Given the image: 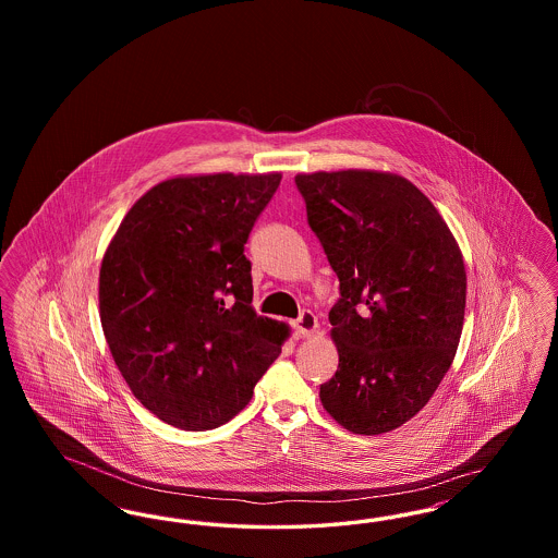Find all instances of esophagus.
<instances>
[{"mask_svg":"<svg viewBox=\"0 0 558 558\" xmlns=\"http://www.w3.org/2000/svg\"><path fill=\"white\" fill-rule=\"evenodd\" d=\"M292 328L296 335L301 337H310L318 330V316L312 312V310H305L301 312V316L292 322Z\"/></svg>","mask_w":558,"mask_h":558,"instance_id":"34e87169","label":"esophagus"}]
</instances>
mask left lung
<instances>
[{"instance_id": "8db88e82", "label": "left lung", "mask_w": 558, "mask_h": 558, "mask_svg": "<svg viewBox=\"0 0 558 558\" xmlns=\"http://www.w3.org/2000/svg\"><path fill=\"white\" fill-rule=\"evenodd\" d=\"M294 184L341 292L328 314L339 371L319 385L322 405L351 433L393 430L450 371L466 305L460 248L399 175L319 171Z\"/></svg>"}]
</instances>
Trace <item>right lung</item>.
<instances>
[{
    "mask_svg": "<svg viewBox=\"0 0 558 558\" xmlns=\"http://www.w3.org/2000/svg\"><path fill=\"white\" fill-rule=\"evenodd\" d=\"M280 173L175 178L121 221L100 269V318L133 396L167 425L207 430L248 403L284 324L253 307L248 234Z\"/></svg>",
    "mask_w": 558,
    "mask_h": 558,
    "instance_id": "1",
    "label": "right lung"
}]
</instances>
